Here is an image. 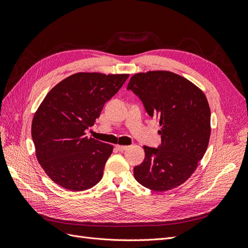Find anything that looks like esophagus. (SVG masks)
<instances>
[{
  "label": "esophagus",
  "instance_id": "34e87169",
  "mask_svg": "<svg viewBox=\"0 0 248 248\" xmlns=\"http://www.w3.org/2000/svg\"><path fill=\"white\" fill-rule=\"evenodd\" d=\"M116 148L119 150L120 152H123V151H125L126 149H128V146H120V145H117Z\"/></svg>",
  "mask_w": 248,
  "mask_h": 248
}]
</instances>
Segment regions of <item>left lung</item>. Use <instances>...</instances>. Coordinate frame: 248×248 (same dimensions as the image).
<instances>
[{
  "instance_id": "8db88e82",
  "label": "left lung",
  "mask_w": 248,
  "mask_h": 248,
  "mask_svg": "<svg viewBox=\"0 0 248 248\" xmlns=\"http://www.w3.org/2000/svg\"><path fill=\"white\" fill-rule=\"evenodd\" d=\"M127 90L161 126V144L144 146L145 159L134 167V178L155 191L175 188L192 175L207 150L211 111L206 96L188 79L170 71L134 74Z\"/></svg>"
}]
</instances>
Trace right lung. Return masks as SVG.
Instances as JSON below:
<instances>
[{
  "label": "right lung",
  "instance_id": "right-lung-1",
  "mask_svg": "<svg viewBox=\"0 0 248 248\" xmlns=\"http://www.w3.org/2000/svg\"><path fill=\"white\" fill-rule=\"evenodd\" d=\"M128 77L76 73L59 82L43 99L33 118L32 139L38 162L55 183L81 191L100 181L114 147L88 139L85 131Z\"/></svg>",
  "mask_w": 248,
  "mask_h": 248
}]
</instances>
